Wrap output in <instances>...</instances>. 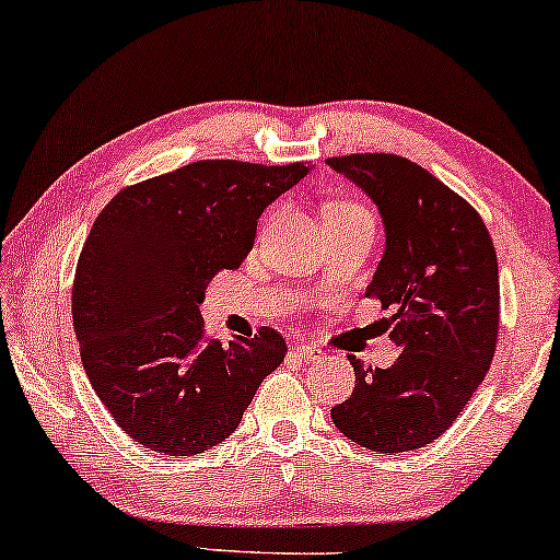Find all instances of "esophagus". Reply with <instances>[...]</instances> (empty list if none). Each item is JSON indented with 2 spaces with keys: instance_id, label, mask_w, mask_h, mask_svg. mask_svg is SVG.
I'll return each instance as SVG.
<instances>
[{
  "instance_id": "1",
  "label": "esophagus",
  "mask_w": 560,
  "mask_h": 560,
  "mask_svg": "<svg viewBox=\"0 0 560 560\" xmlns=\"http://www.w3.org/2000/svg\"><path fill=\"white\" fill-rule=\"evenodd\" d=\"M295 355H298L300 360H305V363H310V360H320V358L325 355V352H323L320 348L307 346V342H303V346L295 348Z\"/></svg>"
}]
</instances>
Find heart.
<instances>
[{"label":"heart","mask_w":560,"mask_h":560,"mask_svg":"<svg viewBox=\"0 0 560 560\" xmlns=\"http://www.w3.org/2000/svg\"><path fill=\"white\" fill-rule=\"evenodd\" d=\"M330 210H340V212H368V210L360 208V205H350V202H338V205H332ZM330 210H328V212H330Z\"/></svg>","instance_id":"b5f03b06"}]
</instances>
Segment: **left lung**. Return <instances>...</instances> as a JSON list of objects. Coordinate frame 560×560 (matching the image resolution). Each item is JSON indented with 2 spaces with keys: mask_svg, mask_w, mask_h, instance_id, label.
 Returning a JSON list of instances; mask_svg holds the SVG:
<instances>
[{
  "mask_svg": "<svg viewBox=\"0 0 560 560\" xmlns=\"http://www.w3.org/2000/svg\"><path fill=\"white\" fill-rule=\"evenodd\" d=\"M328 165L381 212L383 257L365 295L393 307L390 368H355L335 428L377 453L423 448L453 425L483 383L498 338V260L480 214L416 162L348 154Z\"/></svg>",
  "mask_w": 560,
  "mask_h": 560,
  "instance_id": "obj_1",
  "label": "left lung"
}]
</instances>
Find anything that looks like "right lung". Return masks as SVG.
<instances>
[{
    "label": "right lung",
    "instance_id": "obj_1",
    "mask_svg": "<svg viewBox=\"0 0 560 560\" xmlns=\"http://www.w3.org/2000/svg\"><path fill=\"white\" fill-rule=\"evenodd\" d=\"M313 165L202 160L132 185L100 212L82 247L72 317L82 365L115 423L160 455L225 441L285 358L272 328L228 346L202 330L218 270L253 250L257 220Z\"/></svg>",
    "mask_w": 560,
    "mask_h": 560
}]
</instances>
